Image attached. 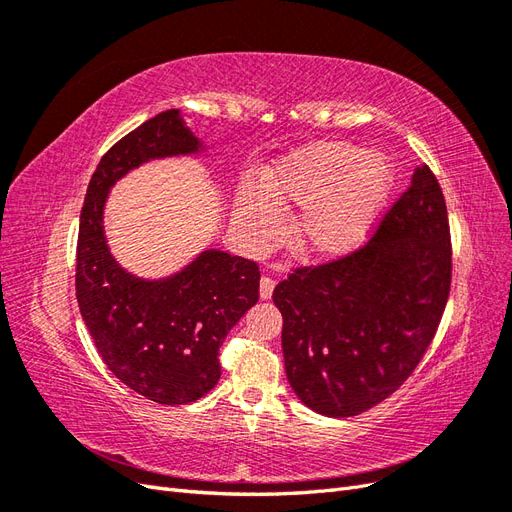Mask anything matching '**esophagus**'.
Returning a JSON list of instances; mask_svg holds the SVG:
<instances>
[{
    "instance_id": "34e87169",
    "label": "esophagus",
    "mask_w": 512,
    "mask_h": 512,
    "mask_svg": "<svg viewBox=\"0 0 512 512\" xmlns=\"http://www.w3.org/2000/svg\"><path fill=\"white\" fill-rule=\"evenodd\" d=\"M273 288H275V280L271 275H262L260 277V299H271L273 294Z\"/></svg>"
}]
</instances>
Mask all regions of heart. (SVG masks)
Listing matches in <instances>:
<instances>
[{
    "label": "heart",
    "instance_id": "heart-1",
    "mask_svg": "<svg viewBox=\"0 0 512 512\" xmlns=\"http://www.w3.org/2000/svg\"><path fill=\"white\" fill-rule=\"evenodd\" d=\"M393 188V168L380 153L352 143H320L277 162L265 190L247 185L239 220L254 241L280 230V209L303 207L297 241L307 254L331 258L359 245L378 220Z\"/></svg>",
    "mask_w": 512,
    "mask_h": 512
}]
</instances>
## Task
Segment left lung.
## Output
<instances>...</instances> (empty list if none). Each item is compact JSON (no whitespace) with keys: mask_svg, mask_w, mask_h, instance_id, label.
Masks as SVG:
<instances>
[{"mask_svg":"<svg viewBox=\"0 0 512 512\" xmlns=\"http://www.w3.org/2000/svg\"><path fill=\"white\" fill-rule=\"evenodd\" d=\"M444 194L429 166L346 256L292 269L273 290L292 391L324 416H356L391 397L436 337L451 292Z\"/></svg>","mask_w":512,"mask_h":512,"instance_id":"1","label":"left lung"}]
</instances>
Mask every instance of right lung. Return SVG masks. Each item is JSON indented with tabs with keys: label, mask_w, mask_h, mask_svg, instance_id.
<instances>
[{
	"label": "right lung",
	"mask_w": 512,
	"mask_h": 512,
	"mask_svg": "<svg viewBox=\"0 0 512 512\" xmlns=\"http://www.w3.org/2000/svg\"><path fill=\"white\" fill-rule=\"evenodd\" d=\"M198 145L175 108L123 136L89 181L76 243V301L102 361L128 389L164 406L190 404L218 384L220 346L256 305L260 271L254 260L207 250L168 280H138L108 252L102 211L128 170Z\"/></svg>",
	"instance_id": "1"
}]
</instances>
